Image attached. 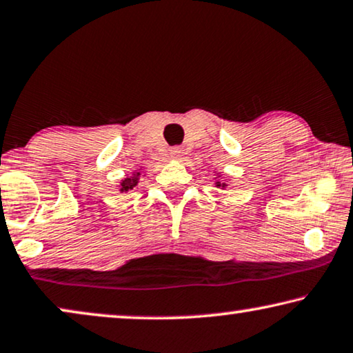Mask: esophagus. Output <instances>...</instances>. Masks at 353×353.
<instances>
[{
    "label": "esophagus",
    "mask_w": 353,
    "mask_h": 353,
    "mask_svg": "<svg viewBox=\"0 0 353 353\" xmlns=\"http://www.w3.org/2000/svg\"><path fill=\"white\" fill-rule=\"evenodd\" d=\"M170 155H171L172 160L181 161L182 158H183V155H185V152L182 150V147H172L171 150H170Z\"/></svg>",
    "instance_id": "obj_1"
}]
</instances>
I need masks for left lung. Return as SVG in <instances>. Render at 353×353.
<instances>
[{
    "instance_id": "1",
    "label": "left lung",
    "mask_w": 353,
    "mask_h": 353,
    "mask_svg": "<svg viewBox=\"0 0 353 353\" xmlns=\"http://www.w3.org/2000/svg\"><path fill=\"white\" fill-rule=\"evenodd\" d=\"M217 187H225V183H221V182H216Z\"/></svg>"
}]
</instances>
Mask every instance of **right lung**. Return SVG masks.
I'll return each instance as SVG.
<instances>
[{
	"mask_svg": "<svg viewBox=\"0 0 353 353\" xmlns=\"http://www.w3.org/2000/svg\"><path fill=\"white\" fill-rule=\"evenodd\" d=\"M139 172L137 174H134V176H131V177H125L121 181V183H120V190L121 192H129V190H132L134 187L137 185V182H139Z\"/></svg>",
	"mask_w": 353,
	"mask_h": 353,
	"instance_id": "1",
	"label": "right lung"
}]
</instances>
